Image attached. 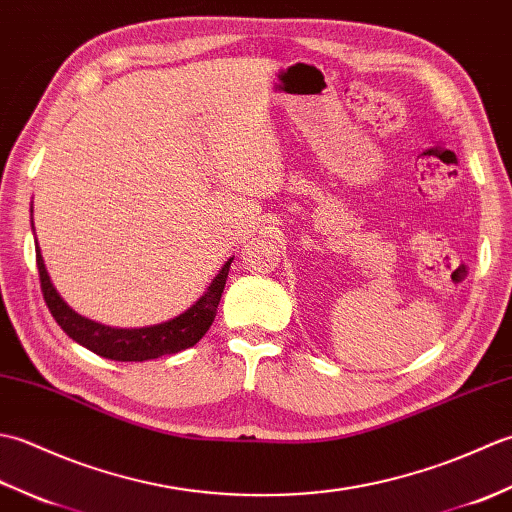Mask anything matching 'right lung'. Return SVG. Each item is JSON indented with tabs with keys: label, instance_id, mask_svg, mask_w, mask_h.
<instances>
[{
	"label": "right lung",
	"instance_id": "right-lung-1",
	"mask_svg": "<svg viewBox=\"0 0 512 512\" xmlns=\"http://www.w3.org/2000/svg\"><path fill=\"white\" fill-rule=\"evenodd\" d=\"M32 213V211H30ZM37 250V268L41 279L43 299H46L48 308L52 312L54 321L61 325V330L90 352L99 354L110 361H151V358L176 354L193 347L198 343L206 330L211 328L215 319L217 303L222 299L224 284L228 277V268H231L233 257L217 270V275L204 290V295L193 303L191 308L184 310L178 317L169 321H162L156 325H145V328H112V325H103L99 321H92L83 317L76 310H72L68 303L63 301L59 290L54 288L52 279L48 275V268L43 264L41 248L35 239Z\"/></svg>",
	"mask_w": 512,
	"mask_h": 512
}]
</instances>
